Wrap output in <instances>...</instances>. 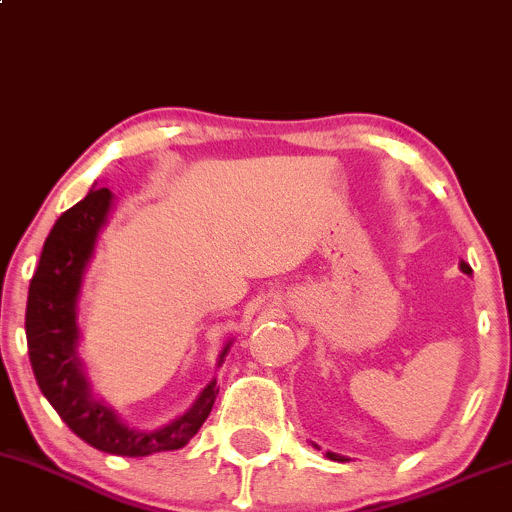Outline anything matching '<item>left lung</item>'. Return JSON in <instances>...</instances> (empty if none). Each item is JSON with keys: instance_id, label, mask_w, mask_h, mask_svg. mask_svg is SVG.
<instances>
[{"instance_id": "1", "label": "left lung", "mask_w": 512, "mask_h": 512, "mask_svg": "<svg viewBox=\"0 0 512 512\" xmlns=\"http://www.w3.org/2000/svg\"><path fill=\"white\" fill-rule=\"evenodd\" d=\"M459 268H462V273H467V275H472V268H469L467 266V263H459ZM314 447H317V450H319V445H314ZM326 457H329V459H333V462H346V457H343V455H336V452H326Z\"/></svg>"}]
</instances>
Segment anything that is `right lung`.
Here are the masks:
<instances>
[{"instance_id": "1", "label": "right lung", "mask_w": 512, "mask_h": 512, "mask_svg": "<svg viewBox=\"0 0 512 512\" xmlns=\"http://www.w3.org/2000/svg\"><path fill=\"white\" fill-rule=\"evenodd\" d=\"M113 203L116 195L108 188H91L86 198L62 212L50 229L28 287V358L40 392L74 435L108 455L147 457L188 445L210 416L220 387L217 380L208 382L191 409L154 430L128 426L116 409L96 399L86 365L79 358L82 329L77 317L86 268L94 258L101 229L108 225ZM229 346L232 341L220 350L217 367L225 363Z\"/></svg>"}]
</instances>
